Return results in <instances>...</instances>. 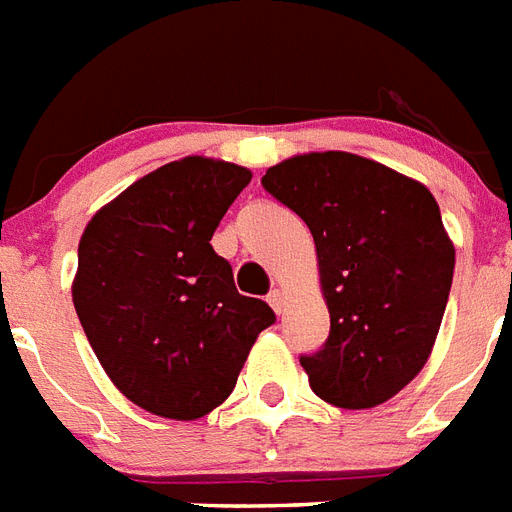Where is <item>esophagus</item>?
Returning <instances> with one entry per match:
<instances>
[{
  "instance_id": "esophagus-1",
  "label": "esophagus",
  "mask_w": 512,
  "mask_h": 512,
  "mask_svg": "<svg viewBox=\"0 0 512 512\" xmlns=\"http://www.w3.org/2000/svg\"><path fill=\"white\" fill-rule=\"evenodd\" d=\"M268 305H271L276 313L284 311V292H281V289H271V292H268Z\"/></svg>"
}]
</instances>
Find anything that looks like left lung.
Masks as SVG:
<instances>
[{
  "instance_id": "obj_1",
  "label": "left lung",
  "mask_w": 512,
  "mask_h": 512,
  "mask_svg": "<svg viewBox=\"0 0 512 512\" xmlns=\"http://www.w3.org/2000/svg\"><path fill=\"white\" fill-rule=\"evenodd\" d=\"M263 188L316 241L329 337L300 356L313 393L342 409L393 398L428 361L452 289L454 247L433 193L345 151L287 159Z\"/></svg>"
}]
</instances>
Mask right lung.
I'll use <instances>...</instances> for the list:
<instances>
[{
	"mask_svg": "<svg viewBox=\"0 0 512 512\" xmlns=\"http://www.w3.org/2000/svg\"><path fill=\"white\" fill-rule=\"evenodd\" d=\"M252 180L188 156L140 177L84 228L74 308L95 356L132 404L196 420L236 388L276 313L236 292L212 233Z\"/></svg>",
	"mask_w": 512,
	"mask_h": 512,
	"instance_id": "add662e5",
	"label": "right lung"
}]
</instances>
